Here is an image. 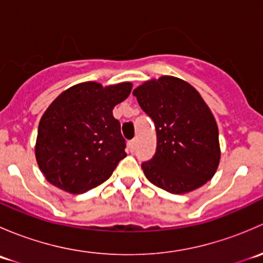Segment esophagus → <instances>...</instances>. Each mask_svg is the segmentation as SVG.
<instances>
[{
  "mask_svg": "<svg viewBox=\"0 0 263 263\" xmlns=\"http://www.w3.org/2000/svg\"><path fill=\"white\" fill-rule=\"evenodd\" d=\"M135 147H136V140H131V141L128 142V148H129V151H134L135 150Z\"/></svg>",
  "mask_w": 263,
  "mask_h": 263,
  "instance_id": "34e87169",
  "label": "esophagus"
}]
</instances>
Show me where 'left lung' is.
I'll return each instance as SVG.
<instances>
[{"label": "left lung", "instance_id": "left-lung-1", "mask_svg": "<svg viewBox=\"0 0 263 263\" xmlns=\"http://www.w3.org/2000/svg\"><path fill=\"white\" fill-rule=\"evenodd\" d=\"M132 94L155 123L156 153L141 165L148 181L174 195L210 181L220 163L219 129L200 92L182 79L161 76Z\"/></svg>", "mask_w": 263, "mask_h": 263}]
</instances>
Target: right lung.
<instances>
[{
	"instance_id": "obj_1",
	"label": "right lung",
	"mask_w": 263,
	"mask_h": 263,
	"mask_svg": "<svg viewBox=\"0 0 263 263\" xmlns=\"http://www.w3.org/2000/svg\"><path fill=\"white\" fill-rule=\"evenodd\" d=\"M131 82L103 86L87 81L61 92L42 116L35 142L39 169L50 184L79 195L102 184L126 158L113 108Z\"/></svg>"
}]
</instances>
